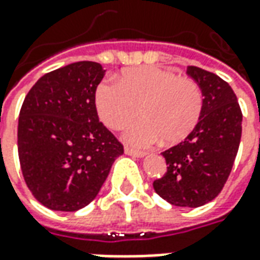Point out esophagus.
<instances>
[{
    "instance_id": "1",
    "label": "esophagus",
    "mask_w": 260,
    "mask_h": 260,
    "mask_svg": "<svg viewBox=\"0 0 260 260\" xmlns=\"http://www.w3.org/2000/svg\"><path fill=\"white\" fill-rule=\"evenodd\" d=\"M125 154L132 156V157H145V156H146V153L138 152V150H132V149H129V147H125Z\"/></svg>"
}]
</instances>
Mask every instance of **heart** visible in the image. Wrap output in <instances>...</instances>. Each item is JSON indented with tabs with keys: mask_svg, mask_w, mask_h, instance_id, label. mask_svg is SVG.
<instances>
[{
	"mask_svg": "<svg viewBox=\"0 0 260 260\" xmlns=\"http://www.w3.org/2000/svg\"><path fill=\"white\" fill-rule=\"evenodd\" d=\"M103 124L110 129L128 126L124 138L135 147H149L163 139L167 145L184 141L201 118L203 96L189 78H178L173 71L141 67L125 71L121 79L99 83L94 94Z\"/></svg>",
	"mask_w": 260,
	"mask_h": 260,
	"instance_id": "obj_1",
	"label": "heart"
}]
</instances>
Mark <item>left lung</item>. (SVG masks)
<instances>
[{"label":"left lung","mask_w":260,"mask_h":260,"mask_svg":"<svg viewBox=\"0 0 260 260\" xmlns=\"http://www.w3.org/2000/svg\"><path fill=\"white\" fill-rule=\"evenodd\" d=\"M203 96L201 118L184 141L163 152L166 174L153 182L157 195L180 207H199L221 192L238 152L242 113L231 86L216 74L188 67Z\"/></svg>","instance_id":"obj_1"}]
</instances>
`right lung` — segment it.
<instances>
[{
	"instance_id": "obj_1",
	"label": "right lung",
	"mask_w": 260,
	"mask_h": 260,
	"mask_svg": "<svg viewBox=\"0 0 260 260\" xmlns=\"http://www.w3.org/2000/svg\"><path fill=\"white\" fill-rule=\"evenodd\" d=\"M104 74L97 62H74L42 76L23 100L20 169L33 196L51 210L87 206L124 153L97 115L94 94Z\"/></svg>"
}]
</instances>
